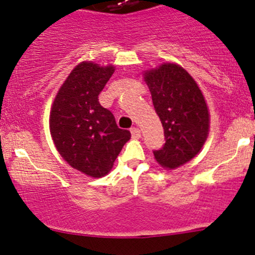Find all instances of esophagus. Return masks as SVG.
<instances>
[{"mask_svg":"<svg viewBox=\"0 0 255 255\" xmlns=\"http://www.w3.org/2000/svg\"><path fill=\"white\" fill-rule=\"evenodd\" d=\"M130 131H131V135H132L133 138H139V137H141V130H139L138 128H135V127L131 128Z\"/></svg>","mask_w":255,"mask_h":255,"instance_id":"34e87169","label":"esophagus"}]
</instances>
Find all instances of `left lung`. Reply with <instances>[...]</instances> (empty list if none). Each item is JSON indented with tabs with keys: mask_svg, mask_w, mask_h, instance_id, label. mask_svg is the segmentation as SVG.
I'll list each match as a JSON object with an SVG mask.
<instances>
[{
	"mask_svg": "<svg viewBox=\"0 0 255 255\" xmlns=\"http://www.w3.org/2000/svg\"><path fill=\"white\" fill-rule=\"evenodd\" d=\"M155 112L164 128L165 143L153 150L162 167L176 168L199 153L207 138L210 116L205 97L181 66L164 64L144 74Z\"/></svg>",
	"mask_w": 255,
	"mask_h": 255,
	"instance_id": "8db88e82",
	"label": "left lung"
}]
</instances>
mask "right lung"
Returning <instances> with one entry per match:
<instances>
[{
    "instance_id": "1",
    "label": "right lung",
    "mask_w": 255,
    "mask_h": 255,
    "mask_svg": "<svg viewBox=\"0 0 255 255\" xmlns=\"http://www.w3.org/2000/svg\"><path fill=\"white\" fill-rule=\"evenodd\" d=\"M113 72V66L82 62L60 88L51 107L49 127L56 149L73 168L91 177L107 174L131 137L99 102Z\"/></svg>"
}]
</instances>
